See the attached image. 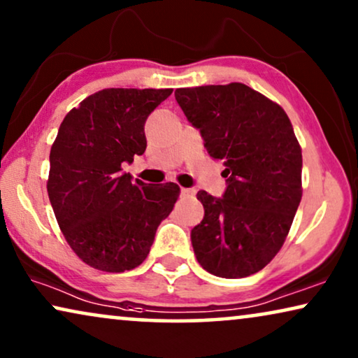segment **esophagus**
<instances>
[{
  "label": "esophagus",
  "mask_w": 358,
  "mask_h": 358,
  "mask_svg": "<svg viewBox=\"0 0 358 358\" xmlns=\"http://www.w3.org/2000/svg\"><path fill=\"white\" fill-rule=\"evenodd\" d=\"M180 195H182V197H190V195H194V190L192 189H180Z\"/></svg>",
  "instance_id": "obj_1"
}]
</instances>
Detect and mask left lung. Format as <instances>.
<instances>
[{
    "label": "left lung",
    "mask_w": 358,
    "mask_h": 358,
    "mask_svg": "<svg viewBox=\"0 0 358 358\" xmlns=\"http://www.w3.org/2000/svg\"><path fill=\"white\" fill-rule=\"evenodd\" d=\"M176 101L213 159L227 169L223 197L200 190L195 257L223 278L252 275L285 243L301 200V148L277 102L243 83L179 87Z\"/></svg>",
    "instance_id": "obj_1"
}]
</instances>
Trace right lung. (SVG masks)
<instances>
[{
    "label": "right lung",
    "mask_w": 358,
    "mask_h": 358,
    "mask_svg": "<svg viewBox=\"0 0 358 358\" xmlns=\"http://www.w3.org/2000/svg\"><path fill=\"white\" fill-rule=\"evenodd\" d=\"M173 90L109 87L68 112L50 150L47 192L66 243L87 266L125 272L148 256L179 185L122 171L146 150L145 122Z\"/></svg>",
    "instance_id": "add662e5"
}]
</instances>
